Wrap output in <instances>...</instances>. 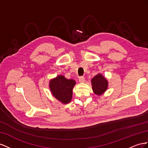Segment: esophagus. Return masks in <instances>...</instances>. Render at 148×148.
Masks as SVG:
<instances>
[{
	"label": "esophagus",
	"instance_id": "34e87169",
	"mask_svg": "<svg viewBox=\"0 0 148 148\" xmlns=\"http://www.w3.org/2000/svg\"><path fill=\"white\" fill-rule=\"evenodd\" d=\"M79 81L80 83H84V82H85V78H84L83 76L79 77Z\"/></svg>",
	"mask_w": 148,
	"mask_h": 148
}]
</instances>
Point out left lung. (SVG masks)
<instances>
[{"instance_id": "1", "label": "left lung", "mask_w": 148, "mask_h": 148, "mask_svg": "<svg viewBox=\"0 0 148 148\" xmlns=\"http://www.w3.org/2000/svg\"><path fill=\"white\" fill-rule=\"evenodd\" d=\"M93 92L97 95L100 96L107 90L108 82L102 74H97L91 79Z\"/></svg>"}]
</instances>
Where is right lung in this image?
<instances>
[{"label":"right lung","mask_w":148,"mask_h":148,"mask_svg":"<svg viewBox=\"0 0 148 148\" xmlns=\"http://www.w3.org/2000/svg\"><path fill=\"white\" fill-rule=\"evenodd\" d=\"M75 84L76 82L74 79H67L64 75H58L50 80L49 87L54 98L63 104H67L71 101Z\"/></svg>","instance_id":"1"}]
</instances>
